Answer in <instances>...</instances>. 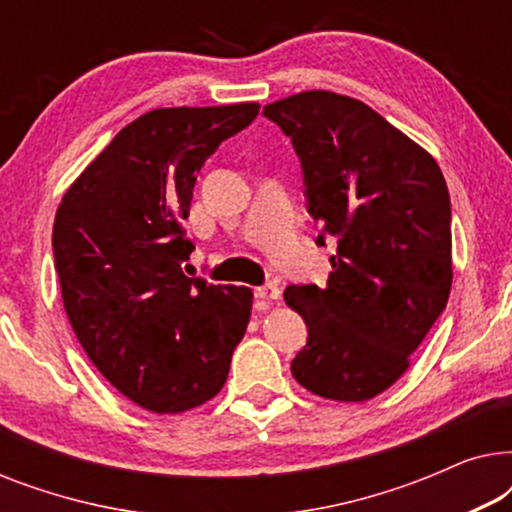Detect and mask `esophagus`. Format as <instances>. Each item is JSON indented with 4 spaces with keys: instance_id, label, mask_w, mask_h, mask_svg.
Listing matches in <instances>:
<instances>
[{
    "instance_id": "1",
    "label": "esophagus",
    "mask_w": 512,
    "mask_h": 512,
    "mask_svg": "<svg viewBox=\"0 0 512 512\" xmlns=\"http://www.w3.org/2000/svg\"><path fill=\"white\" fill-rule=\"evenodd\" d=\"M254 293H256V298H261V300H277L279 296H282V289H279L277 284L270 282V284L258 286Z\"/></svg>"
}]
</instances>
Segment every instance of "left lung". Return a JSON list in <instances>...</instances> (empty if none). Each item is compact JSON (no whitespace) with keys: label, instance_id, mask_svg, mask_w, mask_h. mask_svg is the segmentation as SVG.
<instances>
[{"label":"left lung","instance_id":"obj_1","mask_svg":"<svg viewBox=\"0 0 512 512\" xmlns=\"http://www.w3.org/2000/svg\"><path fill=\"white\" fill-rule=\"evenodd\" d=\"M263 116L291 139L317 247L331 242L324 286L291 284L307 324L291 373L331 401H368L408 368L452 286V207L422 146L352 97L307 90Z\"/></svg>","mask_w":512,"mask_h":512}]
</instances>
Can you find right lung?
I'll return each mask as SVG.
<instances>
[{
	"label": "right lung",
	"mask_w": 512,
	"mask_h": 512,
	"mask_svg": "<svg viewBox=\"0 0 512 512\" xmlns=\"http://www.w3.org/2000/svg\"><path fill=\"white\" fill-rule=\"evenodd\" d=\"M258 104L153 109L118 132L62 198L53 256L62 303L95 368L132 403L186 412L219 394L251 289L188 277L181 221L205 160Z\"/></svg>",
	"instance_id": "add662e5"
}]
</instances>
